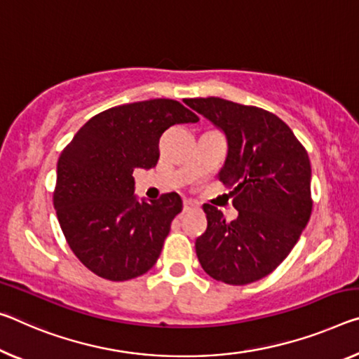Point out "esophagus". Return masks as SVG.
Here are the masks:
<instances>
[{
  "mask_svg": "<svg viewBox=\"0 0 359 359\" xmlns=\"http://www.w3.org/2000/svg\"><path fill=\"white\" fill-rule=\"evenodd\" d=\"M198 209H200V206H198V204H195L193 201L187 200L184 203V212H193V210H198Z\"/></svg>",
  "mask_w": 359,
  "mask_h": 359,
  "instance_id": "34e87169",
  "label": "esophagus"
}]
</instances>
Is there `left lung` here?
I'll return each mask as SVG.
<instances>
[{"instance_id":"left-lung-1","label":"left lung","mask_w":359,"mask_h":359,"mask_svg":"<svg viewBox=\"0 0 359 359\" xmlns=\"http://www.w3.org/2000/svg\"><path fill=\"white\" fill-rule=\"evenodd\" d=\"M225 134L219 179L233 189L238 217L204 204L208 229L195 243L203 270L241 286L270 275L292 251L311 214V168L302 144L270 111L208 97L185 102Z\"/></svg>"}]
</instances>
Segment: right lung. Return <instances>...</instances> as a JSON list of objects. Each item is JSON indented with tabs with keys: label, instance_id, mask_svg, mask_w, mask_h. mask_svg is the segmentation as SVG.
<instances>
[{
	"label": "right lung",
	"instance_id": "right-lung-1",
	"mask_svg": "<svg viewBox=\"0 0 359 359\" xmlns=\"http://www.w3.org/2000/svg\"><path fill=\"white\" fill-rule=\"evenodd\" d=\"M198 121L177 100L134 102L90 118L62 151L57 219L68 246L97 276L126 281L156 264L182 198L166 193L156 201L139 200L133 172L156 166L168 128Z\"/></svg>",
	"mask_w": 359,
	"mask_h": 359
}]
</instances>
